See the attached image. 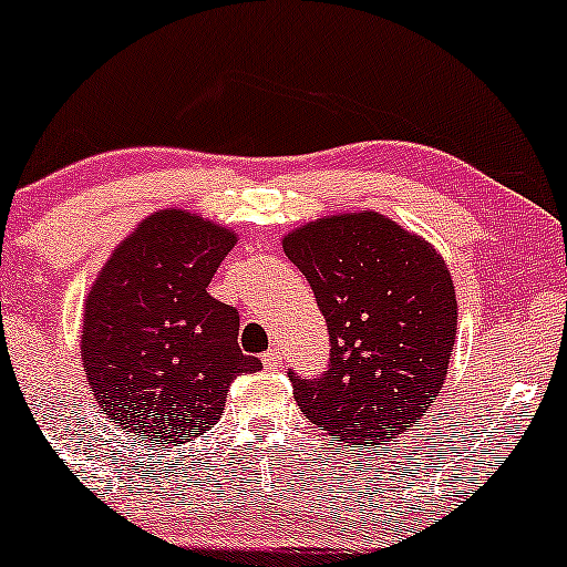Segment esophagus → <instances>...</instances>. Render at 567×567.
I'll use <instances>...</instances> for the list:
<instances>
[{
	"instance_id": "esophagus-1",
	"label": "esophagus",
	"mask_w": 567,
	"mask_h": 567,
	"mask_svg": "<svg viewBox=\"0 0 567 567\" xmlns=\"http://www.w3.org/2000/svg\"><path fill=\"white\" fill-rule=\"evenodd\" d=\"M261 364H264V370H269V372L279 370V367H282V353H279L277 349H269L261 357Z\"/></svg>"
}]
</instances>
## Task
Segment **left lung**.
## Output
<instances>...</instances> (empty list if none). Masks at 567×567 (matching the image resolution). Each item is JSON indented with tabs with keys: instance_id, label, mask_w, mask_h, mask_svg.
<instances>
[{
	"instance_id": "left-lung-1",
	"label": "left lung",
	"mask_w": 567,
	"mask_h": 567,
	"mask_svg": "<svg viewBox=\"0 0 567 567\" xmlns=\"http://www.w3.org/2000/svg\"><path fill=\"white\" fill-rule=\"evenodd\" d=\"M282 248L309 279L330 336L322 374L288 372L306 420L353 446L417 425L441 393L456 336L443 258L374 210L319 218Z\"/></svg>"
}]
</instances>
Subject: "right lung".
I'll return each instance as SVG.
<instances>
[{
	"mask_svg": "<svg viewBox=\"0 0 567 567\" xmlns=\"http://www.w3.org/2000/svg\"><path fill=\"white\" fill-rule=\"evenodd\" d=\"M235 231L184 210L153 214L86 296L81 359L121 431L184 443L216 425L231 380L261 361L237 346L240 313L208 296Z\"/></svg>",
	"mask_w": 567,
	"mask_h": 567,
	"instance_id": "obj_1",
	"label": "right lung"
}]
</instances>
